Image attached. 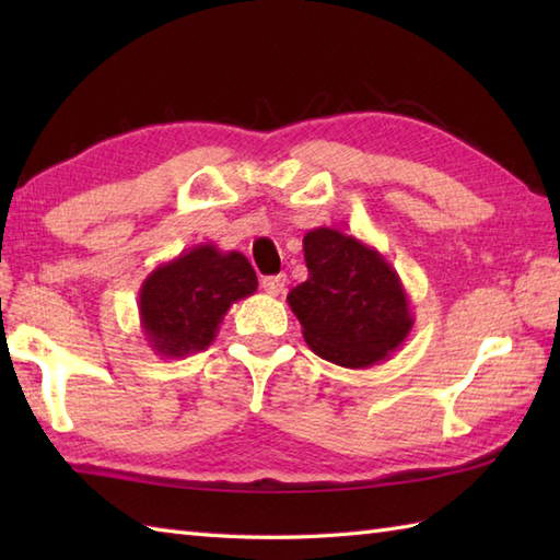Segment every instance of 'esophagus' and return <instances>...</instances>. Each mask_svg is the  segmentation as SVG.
<instances>
[{
	"mask_svg": "<svg viewBox=\"0 0 560 560\" xmlns=\"http://www.w3.org/2000/svg\"><path fill=\"white\" fill-rule=\"evenodd\" d=\"M287 277L283 273H277V277H265L261 279V289H265V293L269 295H281L283 289H287Z\"/></svg>",
	"mask_w": 560,
	"mask_h": 560,
	"instance_id": "34e87169",
	"label": "esophagus"
}]
</instances>
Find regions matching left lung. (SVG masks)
I'll return each instance as SVG.
<instances>
[{
	"mask_svg": "<svg viewBox=\"0 0 560 560\" xmlns=\"http://www.w3.org/2000/svg\"><path fill=\"white\" fill-rule=\"evenodd\" d=\"M303 253L307 279L287 301L307 347L353 371L389 359L413 327L397 269L373 245L327 225L305 233Z\"/></svg>",
	"mask_w": 560,
	"mask_h": 560,
	"instance_id": "8db88e82",
	"label": "left lung"
}]
</instances>
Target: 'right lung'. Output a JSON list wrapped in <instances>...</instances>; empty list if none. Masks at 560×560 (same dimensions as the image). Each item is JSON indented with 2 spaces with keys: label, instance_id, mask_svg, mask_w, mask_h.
<instances>
[{
  "label": "right lung",
  "instance_id": "obj_1",
  "mask_svg": "<svg viewBox=\"0 0 560 560\" xmlns=\"http://www.w3.org/2000/svg\"><path fill=\"white\" fill-rule=\"evenodd\" d=\"M257 291V273L237 249L201 243L163 261L139 289V319L149 347L185 359L217 339L231 305Z\"/></svg>",
  "mask_w": 560,
  "mask_h": 560
}]
</instances>
